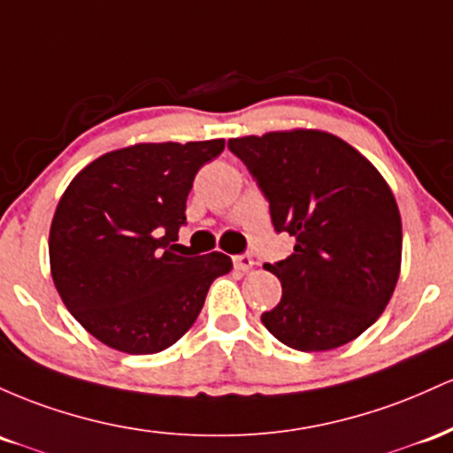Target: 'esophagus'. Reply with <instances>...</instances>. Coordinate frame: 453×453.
<instances>
[{
    "instance_id": "34e87169",
    "label": "esophagus",
    "mask_w": 453,
    "mask_h": 453,
    "mask_svg": "<svg viewBox=\"0 0 453 453\" xmlns=\"http://www.w3.org/2000/svg\"><path fill=\"white\" fill-rule=\"evenodd\" d=\"M233 265L240 269V272H248V269H252L254 261L250 254H237V257H233Z\"/></svg>"
}]
</instances>
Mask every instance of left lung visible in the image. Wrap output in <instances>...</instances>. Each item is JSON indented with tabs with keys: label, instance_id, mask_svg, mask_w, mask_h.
<instances>
[{
	"label": "left lung",
	"instance_id": "left-lung-1",
	"mask_svg": "<svg viewBox=\"0 0 453 453\" xmlns=\"http://www.w3.org/2000/svg\"><path fill=\"white\" fill-rule=\"evenodd\" d=\"M269 201L293 254L265 263L282 297L261 314L295 350H329L364 334L400 276L403 222L389 186L368 160L321 130L267 132L228 141Z\"/></svg>",
	"mask_w": 453,
	"mask_h": 453
}]
</instances>
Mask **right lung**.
<instances>
[{
	"label": "right lung",
	"mask_w": 453,
	"mask_h": 453,
	"mask_svg": "<svg viewBox=\"0 0 453 453\" xmlns=\"http://www.w3.org/2000/svg\"><path fill=\"white\" fill-rule=\"evenodd\" d=\"M225 141L139 143L100 156L65 188L49 235L55 288L94 338L130 355L175 344L199 317L226 254L181 257L177 233L203 165Z\"/></svg>",
	"instance_id": "right-lung-1"
}]
</instances>
